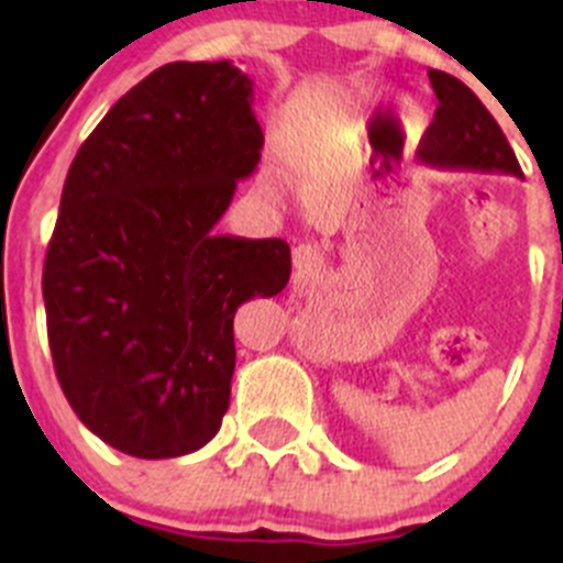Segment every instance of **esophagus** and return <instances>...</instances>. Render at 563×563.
<instances>
[{
    "mask_svg": "<svg viewBox=\"0 0 563 563\" xmlns=\"http://www.w3.org/2000/svg\"><path fill=\"white\" fill-rule=\"evenodd\" d=\"M323 266V253L313 245L294 247V283H310Z\"/></svg>",
    "mask_w": 563,
    "mask_h": 563,
    "instance_id": "obj_1",
    "label": "esophagus"
}]
</instances>
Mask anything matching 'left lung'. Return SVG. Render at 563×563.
<instances>
[{
  "label": "left lung",
  "mask_w": 563,
  "mask_h": 563,
  "mask_svg": "<svg viewBox=\"0 0 563 563\" xmlns=\"http://www.w3.org/2000/svg\"><path fill=\"white\" fill-rule=\"evenodd\" d=\"M439 108L419 144V161L455 172L523 176L520 163L482 100L455 76L430 70Z\"/></svg>",
  "instance_id": "1"
}]
</instances>
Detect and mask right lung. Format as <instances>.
Returning a JSON list of instances; mask_svg holds the SVG:
<instances>
[{
	"label": "right lung",
	"instance_id": "1",
	"mask_svg": "<svg viewBox=\"0 0 563 563\" xmlns=\"http://www.w3.org/2000/svg\"><path fill=\"white\" fill-rule=\"evenodd\" d=\"M253 81L172 62L78 150L43 266L48 345L76 417L124 455H190L229 411L234 313L291 275L283 240L212 234L261 161Z\"/></svg>",
	"mask_w": 563,
	"mask_h": 563
}]
</instances>
